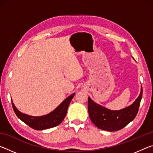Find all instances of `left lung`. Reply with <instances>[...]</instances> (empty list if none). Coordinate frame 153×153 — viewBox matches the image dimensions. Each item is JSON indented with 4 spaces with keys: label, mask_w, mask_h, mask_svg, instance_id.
<instances>
[{
    "label": "left lung",
    "mask_w": 153,
    "mask_h": 153,
    "mask_svg": "<svg viewBox=\"0 0 153 153\" xmlns=\"http://www.w3.org/2000/svg\"><path fill=\"white\" fill-rule=\"evenodd\" d=\"M142 97V87L139 97L133 104L123 109L113 111L96 103L88 97V108L92 122L99 129L109 131L123 128L134 120L138 113Z\"/></svg>",
    "instance_id": "8db88e82"
}]
</instances>
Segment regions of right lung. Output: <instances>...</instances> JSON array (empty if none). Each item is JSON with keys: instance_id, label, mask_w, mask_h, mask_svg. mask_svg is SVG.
Listing matches in <instances>:
<instances>
[{"instance_id": "add662e5", "label": "right lung", "mask_w": 153, "mask_h": 153, "mask_svg": "<svg viewBox=\"0 0 153 153\" xmlns=\"http://www.w3.org/2000/svg\"><path fill=\"white\" fill-rule=\"evenodd\" d=\"M75 93L67 97L63 102H62L55 110L46 115L40 117H33L24 114L17 109L12 101V106L14 112L16 115L22 121L36 130H42V129L53 128L60 124L65 117L67 108L71 100L74 98Z\"/></svg>"}]
</instances>
